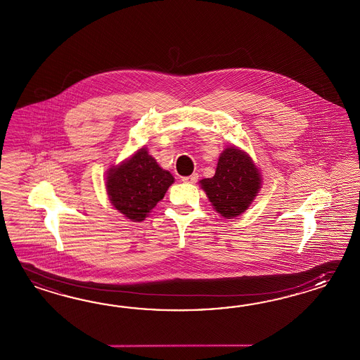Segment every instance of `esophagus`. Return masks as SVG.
Listing matches in <instances>:
<instances>
[{
  "instance_id": "34e87169",
  "label": "esophagus",
  "mask_w": 360,
  "mask_h": 360,
  "mask_svg": "<svg viewBox=\"0 0 360 360\" xmlns=\"http://www.w3.org/2000/svg\"><path fill=\"white\" fill-rule=\"evenodd\" d=\"M181 180H183L184 183L194 184V183H197V180H198V175H197V174H193V175L185 176V177H181Z\"/></svg>"
}]
</instances>
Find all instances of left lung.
<instances>
[{
  "mask_svg": "<svg viewBox=\"0 0 360 360\" xmlns=\"http://www.w3.org/2000/svg\"><path fill=\"white\" fill-rule=\"evenodd\" d=\"M215 212L231 219L245 212L261 188V175L247 153L224 148L215 175L200 181Z\"/></svg>",
  "mask_w": 360,
  "mask_h": 360,
  "instance_id": "8db88e82",
  "label": "left lung"
}]
</instances>
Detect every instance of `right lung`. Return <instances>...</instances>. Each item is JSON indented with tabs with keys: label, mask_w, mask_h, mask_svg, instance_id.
<instances>
[{
	"label": "right lung",
	"mask_w": 360,
	"mask_h": 360,
	"mask_svg": "<svg viewBox=\"0 0 360 360\" xmlns=\"http://www.w3.org/2000/svg\"><path fill=\"white\" fill-rule=\"evenodd\" d=\"M174 180V176L148 155V148H142L108 169L105 188L116 210L130 221H142L165 197Z\"/></svg>",
	"instance_id": "right-lung-1"
}]
</instances>
